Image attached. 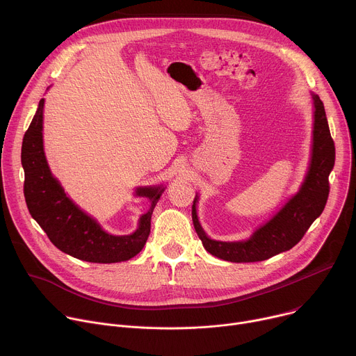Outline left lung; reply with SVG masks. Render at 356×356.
<instances>
[{
	"instance_id": "8db88e82",
	"label": "left lung",
	"mask_w": 356,
	"mask_h": 356,
	"mask_svg": "<svg viewBox=\"0 0 356 356\" xmlns=\"http://www.w3.org/2000/svg\"><path fill=\"white\" fill-rule=\"evenodd\" d=\"M313 131L307 172L296 193L279 207L275 215L247 238L220 241L210 238L197 218L196 193L192 206L193 227L207 252L230 262H258L293 248L321 215L330 192L328 177L334 168L335 147L331 138L324 105L312 92Z\"/></svg>"
}]
</instances>
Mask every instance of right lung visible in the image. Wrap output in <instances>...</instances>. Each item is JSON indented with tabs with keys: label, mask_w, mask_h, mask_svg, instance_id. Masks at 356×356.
<instances>
[{
	"label": "right lung",
	"mask_w": 356,
	"mask_h": 356,
	"mask_svg": "<svg viewBox=\"0 0 356 356\" xmlns=\"http://www.w3.org/2000/svg\"><path fill=\"white\" fill-rule=\"evenodd\" d=\"M43 111L44 98L39 101L22 141L24 193L31 216L60 251L77 259L113 264L133 258L143 250L149 238L153 210L167 185L137 186L133 195L149 199V210L140 216L133 233L126 236L108 233L95 218L73 202L51 174L43 147Z\"/></svg>",
	"instance_id": "obj_1"
}]
</instances>
